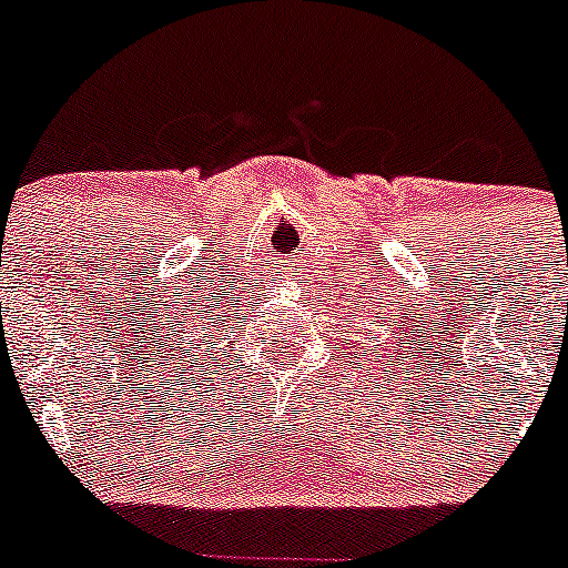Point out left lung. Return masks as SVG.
Segmentation results:
<instances>
[{"label":"left lung","mask_w":568,"mask_h":568,"mask_svg":"<svg viewBox=\"0 0 568 568\" xmlns=\"http://www.w3.org/2000/svg\"><path fill=\"white\" fill-rule=\"evenodd\" d=\"M375 318H378V310H375Z\"/></svg>","instance_id":"left-lung-1"}]
</instances>
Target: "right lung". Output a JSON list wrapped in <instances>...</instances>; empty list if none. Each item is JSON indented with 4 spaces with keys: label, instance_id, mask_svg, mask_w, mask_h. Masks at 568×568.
<instances>
[{
    "label": "right lung",
    "instance_id": "add662e5",
    "mask_svg": "<svg viewBox=\"0 0 568 568\" xmlns=\"http://www.w3.org/2000/svg\"><path fill=\"white\" fill-rule=\"evenodd\" d=\"M195 327H199V324H195ZM187 338H195V335H193V333H190V335H187ZM187 338H184V341H187ZM202 344H204V338H199V344H195V349H199V346H202Z\"/></svg>",
    "mask_w": 568,
    "mask_h": 568
}]
</instances>
